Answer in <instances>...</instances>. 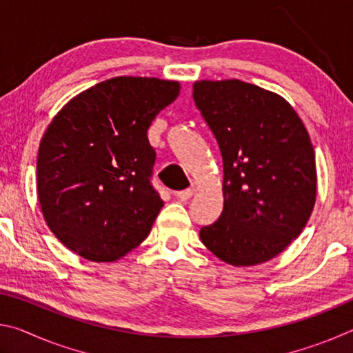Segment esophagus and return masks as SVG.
<instances>
[{
  "instance_id": "1",
  "label": "esophagus",
  "mask_w": 353,
  "mask_h": 353,
  "mask_svg": "<svg viewBox=\"0 0 353 353\" xmlns=\"http://www.w3.org/2000/svg\"><path fill=\"white\" fill-rule=\"evenodd\" d=\"M193 194H194V188H187V190L177 191V193H176L177 199H181V201H188Z\"/></svg>"
}]
</instances>
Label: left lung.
<instances>
[{
	"label": "left lung",
	"instance_id": "left-lung-1",
	"mask_svg": "<svg viewBox=\"0 0 353 353\" xmlns=\"http://www.w3.org/2000/svg\"><path fill=\"white\" fill-rule=\"evenodd\" d=\"M193 99L224 171L223 213L202 227L201 241L234 266L271 260L301 235L314 207L307 129L282 97L238 79L194 82Z\"/></svg>",
	"mask_w": 353,
	"mask_h": 353
}]
</instances>
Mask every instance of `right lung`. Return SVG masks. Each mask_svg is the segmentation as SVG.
Segmentation results:
<instances>
[{
	"label": "right lung",
	"instance_id": "obj_1",
	"mask_svg": "<svg viewBox=\"0 0 353 353\" xmlns=\"http://www.w3.org/2000/svg\"><path fill=\"white\" fill-rule=\"evenodd\" d=\"M176 81L112 77L77 94L41 137V213L63 246L90 261H115L151 232L163 201L151 183L148 129L179 97Z\"/></svg>",
	"mask_w": 353,
	"mask_h": 353
}]
</instances>
